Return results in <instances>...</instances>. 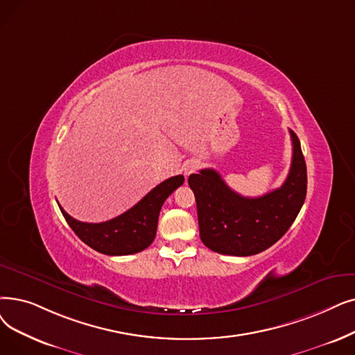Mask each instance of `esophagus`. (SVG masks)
I'll use <instances>...</instances> for the list:
<instances>
[{
	"mask_svg": "<svg viewBox=\"0 0 355 355\" xmlns=\"http://www.w3.org/2000/svg\"><path fill=\"white\" fill-rule=\"evenodd\" d=\"M197 168H198V162L197 161H189V162L184 164L182 171H184V174H186V175H190V174H193L196 171Z\"/></svg>",
	"mask_w": 355,
	"mask_h": 355,
	"instance_id": "34e87169",
	"label": "esophagus"
}]
</instances>
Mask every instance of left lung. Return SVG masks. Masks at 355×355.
<instances>
[{
  "mask_svg": "<svg viewBox=\"0 0 355 355\" xmlns=\"http://www.w3.org/2000/svg\"><path fill=\"white\" fill-rule=\"evenodd\" d=\"M293 158L280 189L243 197L226 186L218 171L202 169L189 177L196 196L200 239L214 252L248 257L279 241L295 222L307 189L306 162L296 133L290 130Z\"/></svg>",
  "mask_w": 355,
  "mask_h": 355,
  "instance_id": "1",
  "label": "left lung"
}]
</instances>
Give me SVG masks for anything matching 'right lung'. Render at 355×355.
<instances>
[{
    "label": "right lung",
    "mask_w": 355,
    "mask_h": 355,
    "mask_svg": "<svg viewBox=\"0 0 355 355\" xmlns=\"http://www.w3.org/2000/svg\"><path fill=\"white\" fill-rule=\"evenodd\" d=\"M182 182V175L162 181L132 209L101 223L80 222L59 209L75 235L89 248L105 255H130L144 251L155 239L161 207Z\"/></svg>",
    "instance_id": "obj_1"
}]
</instances>
